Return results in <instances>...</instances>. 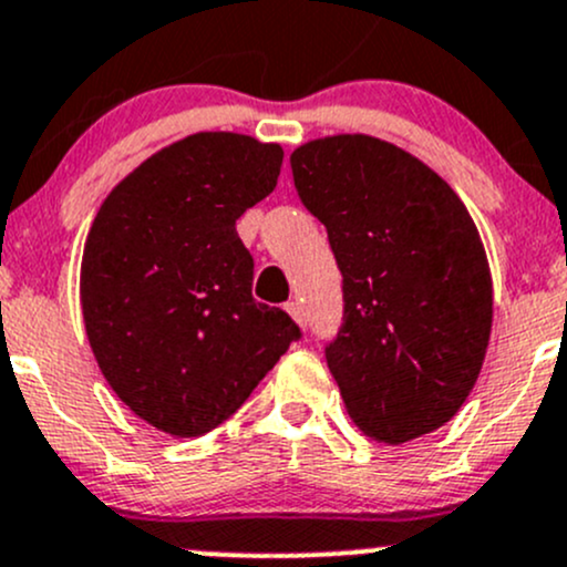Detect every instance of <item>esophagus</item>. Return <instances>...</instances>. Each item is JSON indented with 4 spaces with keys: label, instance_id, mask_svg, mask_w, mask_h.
I'll use <instances>...</instances> for the list:
<instances>
[{
    "label": "esophagus",
    "instance_id": "esophagus-1",
    "mask_svg": "<svg viewBox=\"0 0 567 567\" xmlns=\"http://www.w3.org/2000/svg\"><path fill=\"white\" fill-rule=\"evenodd\" d=\"M285 309H288V315L293 317V320L298 322V326L301 328H307V315H303V307L298 301H290V303H285Z\"/></svg>",
    "mask_w": 567,
    "mask_h": 567
}]
</instances>
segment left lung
<instances>
[{"instance_id":"1","label":"left lung","mask_w":567,"mask_h":567,"mask_svg":"<svg viewBox=\"0 0 567 567\" xmlns=\"http://www.w3.org/2000/svg\"><path fill=\"white\" fill-rule=\"evenodd\" d=\"M290 166L344 277L326 360L347 414L384 444L433 433L474 390L493 331L476 223L446 179L377 136L312 140Z\"/></svg>"}]
</instances>
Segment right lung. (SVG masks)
Returning a JSON list of instances; mask_svg holds the SVG:
<instances>
[{
	"label": "right lung",
	"mask_w": 567,
	"mask_h": 567,
	"mask_svg": "<svg viewBox=\"0 0 567 567\" xmlns=\"http://www.w3.org/2000/svg\"><path fill=\"white\" fill-rule=\"evenodd\" d=\"M282 147L202 132L123 177L99 207L80 266L93 358L158 431L193 439L228 420L301 331L252 298L236 220L277 188Z\"/></svg>",
	"instance_id": "right-lung-1"
}]
</instances>
